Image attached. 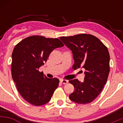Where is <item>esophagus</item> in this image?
<instances>
[{
    "label": "esophagus",
    "mask_w": 123,
    "mask_h": 123,
    "mask_svg": "<svg viewBox=\"0 0 123 123\" xmlns=\"http://www.w3.org/2000/svg\"><path fill=\"white\" fill-rule=\"evenodd\" d=\"M68 82V80H64V79L61 80V83H62V84H67Z\"/></svg>",
    "instance_id": "1"
}]
</instances>
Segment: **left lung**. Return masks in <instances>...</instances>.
<instances>
[{"instance_id": "1", "label": "left lung", "mask_w": 123, "mask_h": 123, "mask_svg": "<svg viewBox=\"0 0 123 123\" xmlns=\"http://www.w3.org/2000/svg\"><path fill=\"white\" fill-rule=\"evenodd\" d=\"M60 39L72 51L74 70L86 69L84 81L69 80L74 91L69 95L71 101L80 104H89L102 91L106 83L110 70L109 51L98 38L92 35L79 34L63 36Z\"/></svg>"}]
</instances>
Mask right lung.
<instances>
[{"label": "right lung", "instance_id": "right-lung-1", "mask_svg": "<svg viewBox=\"0 0 123 123\" xmlns=\"http://www.w3.org/2000/svg\"><path fill=\"white\" fill-rule=\"evenodd\" d=\"M63 46L57 38L35 35L15 46L12 53V78L20 95L29 104L39 106L50 101L60 81L48 78L39 69L55 49Z\"/></svg>", "mask_w": 123, "mask_h": 123}]
</instances>
